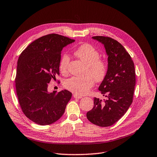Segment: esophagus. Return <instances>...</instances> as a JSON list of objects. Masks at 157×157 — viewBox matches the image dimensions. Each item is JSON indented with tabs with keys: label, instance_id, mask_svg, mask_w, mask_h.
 <instances>
[{
	"label": "esophagus",
	"instance_id": "1",
	"mask_svg": "<svg viewBox=\"0 0 157 157\" xmlns=\"http://www.w3.org/2000/svg\"><path fill=\"white\" fill-rule=\"evenodd\" d=\"M73 97H74V98H78V99L82 98V96H81V95H77V94H73Z\"/></svg>",
	"mask_w": 157,
	"mask_h": 157
}]
</instances>
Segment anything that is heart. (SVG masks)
Listing matches in <instances>:
<instances>
[{
    "instance_id": "b5f03b06",
    "label": "heart",
    "mask_w": 157,
    "mask_h": 157,
    "mask_svg": "<svg viewBox=\"0 0 157 157\" xmlns=\"http://www.w3.org/2000/svg\"><path fill=\"white\" fill-rule=\"evenodd\" d=\"M75 56L86 65L84 77L73 76L66 79L64 87L77 95H83L87 93L94 86V81L100 82L105 78L108 67L106 62L100 59V53L94 46L89 44H83L74 50ZM70 62V56L68 54L63 53L61 56L59 69L62 74L67 72V68Z\"/></svg>"
}]
</instances>
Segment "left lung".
<instances>
[{
  "label": "left lung",
  "mask_w": 157,
  "mask_h": 157,
  "mask_svg": "<svg viewBox=\"0 0 157 157\" xmlns=\"http://www.w3.org/2000/svg\"><path fill=\"white\" fill-rule=\"evenodd\" d=\"M93 39L105 45L108 54V71L99 90L106 100L94 98V107L86 113L92 123L108 127L117 122L133 102L135 86V71L129 53L117 40L110 37L96 36Z\"/></svg>",
  "instance_id": "obj_1"
}]
</instances>
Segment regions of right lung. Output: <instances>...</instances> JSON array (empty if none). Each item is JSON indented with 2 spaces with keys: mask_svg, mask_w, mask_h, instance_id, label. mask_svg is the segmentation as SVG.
<instances>
[{
  "mask_svg": "<svg viewBox=\"0 0 157 157\" xmlns=\"http://www.w3.org/2000/svg\"><path fill=\"white\" fill-rule=\"evenodd\" d=\"M74 41L49 34L30 44L18 58L15 78L17 98L24 115L37 124L49 125L58 121L72 97L67 90L56 94L54 91L48 92L47 88L59 75L61 52Z\"/></svg>",
  "mask_w": 157,
  "mask_h": 157,
  "instance_id": "add662e5",
  "label": "right lung"
}]
</instances>
